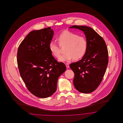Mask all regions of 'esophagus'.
<instances>
[{
  "mask_svg": "<svg viewBox=\"0 0 123 123\" xmlns=\"http://www.w3.org/2000/svg\"><path fill=\"white\" fill-rule=\"evenodd\" d=\"M65 65H66V66L67 67V68H69V64L68 63H65Z\"/></svg>",
  "mask_w": 123,
  "mask_h": 123,
  "instance_id": "esophagus-1",
  "label": "esophagus"
}]
</instances>
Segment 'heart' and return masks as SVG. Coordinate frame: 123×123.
I'll use <instances>...</instances> for the list:
<instances>
[{"label": "heart", "instance_id": "b5f03b06", "mask_svg": "<svg viewBox=\"0 0 123 123\" xmlns=\"http://www.w3.org/2000/svg\"><path fill=\"white\" fill-rule=\"evenodd\" d=\"M57 40L59 45L54 41H51L49 49L53 55L59 58L61 54V47L66 46L64 49L65 54L59 59L60 61H69L74 59L78 60L86 54L87 41L85 37L68 31H64L57 37Z\"/></svg>", "mask_w": 123, "mask_h": 123}]
</instances>
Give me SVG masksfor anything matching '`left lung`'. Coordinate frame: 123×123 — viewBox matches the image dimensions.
<instances>
[{"label":"left lung","instance_id":"8db88e82","mask_svg":"<svg viewBox=\"0 0 123 123\" xmlns=\"http://www.w3.org/2000/svg\"><path fill=\"white\" fill-rule=\"evenodd\" d=\"M84 32L87 49L82 59L70 64L74 72L73 83L80 92H92L99 86L108 63V49L102 37L90 27L74 25L70 27Z\"/></svg>","mask_w":123,"mask_h":123}]
</instances>
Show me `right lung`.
<instances>
[{
  "label": "right lung",
  "instance_id": "add662e5",
  "mask_svg": "<svg viewBox=\"0 0 123 123\" xmlns=\"http://www.w3.org/2000/svg\"><path fill=\"white\" fill-rule=\"evenodd\" d=\"M54 31L50 27L33 31L19 46L17 63L21 77L28 90L34 96L47 98L57 89L60 75L66 70L49 49Z\"/></svg>",
  "mask_w": 123,
  "mask_h": 123
}]
</instances>
